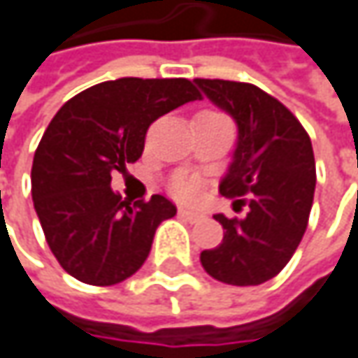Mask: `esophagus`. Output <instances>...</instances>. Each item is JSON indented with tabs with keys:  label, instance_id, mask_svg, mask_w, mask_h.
Wrapping results in <instances>:
<instances>
[{
	"label": "esophagus",
	"instance_id": "esophagus-1",
	"mask_svg": "<svg viewBox=\"0 0 358 358\" xmlns=\"http://www.w3.org/2000/svg\"><path fill=\"white\" fill-rule=\"evenodd\" d=\"M179 216L189 220V222H197L199 217H203V214L197 210H192V208H179Z\"/></svg>",
	"mask_w": 358,
	"mask_h": 358
}]
</instances>
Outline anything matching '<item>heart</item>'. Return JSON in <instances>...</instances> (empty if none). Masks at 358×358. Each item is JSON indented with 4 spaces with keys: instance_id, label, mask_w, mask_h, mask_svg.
<instances>
[{
    "instance_id": "heart-1",
    "label": "heart",
    "mask_w": 358,
    "mask_h": 358,
    "mask_svg": "<svg viewBox=\"0 0 358 358\" xmlns=\"http://www.w3.org/2000/svg\"><path fill=\"white\" fill-rule=\"evenodd\" d=\"M171 192L175 193L177 197H181V199H193L197 192H199V185L193 181L192 177H185V175H179V177H175L173 179V183H171Z\"/></svg>"
}]
</instances>
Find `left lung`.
Here are the masks:
<instances>
[{
  "label": "left lung",
  "instance_id": "8db88e82",
  "mask_svg": "<svg viewBox=\"0 0 358 358\" xmlns=\"http://www.w3.org/2000/svg\"><path fill=\"white\" fill-rule=\"evenodd\" d=\"M238 126V141L220 193L248 208L243 217L216 214L224 238L203 250L208 275L228 285H261L289 263L308 228L316 189L312 141L279 99L250 83L195 79ZM234 201V203H236Z\"/></svg>",
  "mask_w": 358,
  "mask_h": 358
}]
</instances>
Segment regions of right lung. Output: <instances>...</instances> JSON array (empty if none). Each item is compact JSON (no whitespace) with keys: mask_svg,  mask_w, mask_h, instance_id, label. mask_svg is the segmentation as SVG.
Instances as JSON below:
<instances>
[{"mask_svg":"<svg viewBox=\"0 0 358 358\" xmlns=\"http://www.w3.org/2000/svg\"><path fill=\"white\" fill-rule=\"evenodd\" d=\"M197 97L189 79L122 77L77 93L52 117L32 163V199L69 275L115 285L144 265L159 224L177 208L165 195L130 206L112 189V173L141 159L157 117Z\"/></svg>","mask_w":358,"mask_h":358,"instance_id":"add662e5","label":"right lung"}]
</instances>
